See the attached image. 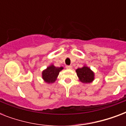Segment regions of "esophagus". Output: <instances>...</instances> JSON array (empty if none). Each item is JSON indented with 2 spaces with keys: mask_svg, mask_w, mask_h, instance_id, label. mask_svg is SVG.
<instances>
[{
  "mask_svg": "<svg viewBox=\"0 0 126 126\" xmlns=\"http://www.w3.org/2000/svg\"><path fill=\"white\" fill-rule=\"evenodd\" d=\"M66 68H67V69H72V66H71V65H67V66H66Z\"/></svg>",
  "mask_w": 126,
  "mask_h": 126,
  "instance_id": "obj_1",
  "label": "esophagus"
}]
</instances>
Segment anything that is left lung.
<instances>
[{"label":"left lung","instance_id":"left-lung-1","mask_svg":"<svg viewBox=\"0 0 126 126\" xmlns=\"http://www.w3.org/2000/svg\"><path fill=\"white\" fill-rule=\"evenodd\" d=\"M77 76L80 80L83 83H90L94 80V73L90 70V68L84 66L82 68L77 69Z\"/></svg>","mask_w":126,"mask_h":126}]
</instances>
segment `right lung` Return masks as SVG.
I'll use <instances>...</instances> for the list:
<instances>
[{"label": "right lung", "instance_id": "1", "mask_svg": "<svg viewBox=\"0 0 126 126\" xmlns=\"http://www.w3.org/2000/svg\"><path fill=\"white\" fill-rule=\"evenodd\" d=\"M62 69L63 67H56L53 65H50L42 72V78L46 82H54Z\"/></svg>", "mask_w": 126, "mask_h": 126}]
</instances>
